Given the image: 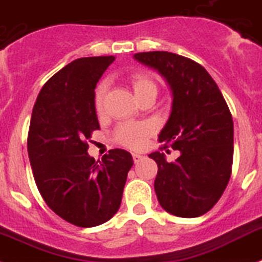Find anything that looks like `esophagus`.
<instances>
[{
  "label": "esophagus",
  "mask_w": 262,
  "mask_h": 262,
  "mask_svg": "<svg viewBox=\"0 0 262 262\" xmlns=\"http://www.w3.org/2000/svg\"><path fill=\"white\" fill-rule=\"evenodd\" d=\"M142 158H143V156L140 155V154H133V159H134V162H135V163L139 162Z\"/></svg>",
  "instance_id": "1"
}]
</instances>
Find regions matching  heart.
I'll list each match as a JSON object with an SVG mask.
<instances>
[{"label": "heart", "instance_id": "heart-1", "mask_svg": "<svg viewBox=\"0 0 262 262\" xmlns=\"http://www.w3.org/2000/svg\"><path fill=\"white\" fill-rule=\"evenodd\" d=\"M129 83L136 97L149 90L158 91L156 82L146 73H134L129 75ZM107 86L104 82L99 83L94 91V107L98 114L103 113L104 95ZM154 133V124L149 122H127L120 124L115 129L114 140L123 147L131 149H139L144 146L149 136Z\"/></svg>", "mask_w": 262, "mask_h": 262}]
</instances>
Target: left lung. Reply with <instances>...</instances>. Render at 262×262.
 Returning a JSON list of instances; mask_svg holds the SVG:
<instances>
[{
  "instance_id": "left-lung-1",
  "label": "left lung",
  "mask_w": 262,
  "mask_h": 262,
  "mask_svg": "<svg viewBox=\"0 0 262 262\" xmlns=\"http://www.w3.org/2000/svg\"><path fill=\"white\" fill-rule=\"evenodd\" d=\"M167 79L173 94L172 111L159 142L180 151L175 162L149 154L158 164L155 192L165 211L199 217L212 209L227 188L233 163V120L216 82L204 67L168 51L134 55ZM169 152V149H168Z\"/></svg>"
}]
</instances>
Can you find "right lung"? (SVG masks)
I'll return each mask as SVG.
<instances>
[{"label":"right lung","mask_w":262,"mask_h":262,"mask_svg":"<svg viewBox=\"0 0 262 262\" xmlns=\"http://www.w3.org/2000/svg\"><path fill=\"white\" fill-rule=\"evenodd\" d=\"M114 61L87 57L64 66L43 84L31 114L28 154L38 191L51 211L77 227L113 217L134 164L124 149H110L99 163L87 154L91 134L100 128L94 90Z\"/></svg>","instance_id":"obj_1"}]
</instances>
